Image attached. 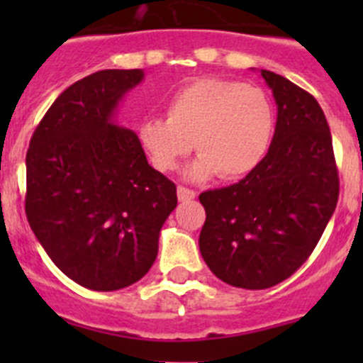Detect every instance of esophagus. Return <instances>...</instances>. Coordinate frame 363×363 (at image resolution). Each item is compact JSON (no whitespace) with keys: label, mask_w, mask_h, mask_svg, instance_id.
<instances>
[{"label":"esophagus","mask_w":363,"mask_h":363,"mask_svg":"<svg viewBox=\"0 0 363 363\" xmlns=\"http://www.w3.org/2000/svg\"><path fill=\"white\" fill-rule=\"evenodd\" d=\"M196 193L193 191V189L189 188H184V186H179L177 188V199L181 200V202H189V200H195Z\"/></svg>","instance_id":"34e87169"}]
</instances>
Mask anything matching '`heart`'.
I'll list each match as a JSON object with an SVG mask.
<instances>
[{
    "instance_id": "heart-1",
    "label": "heart",
    "mask_w": 363,
    "mask_h": 363,
    "mask_svg": "<svg viewBox=\"0 0 363 363\" xmlns=\"http://www.w3.org/2000/svg\"><path fill=\"white\" fill-rule=\"evenodd\" d=\"M164 116L145 119L138 142L161 174L174 170L195 142L200 156L186 170L195 181L218 174L233 181L251 174L274 133V108L265 91L237 80H195L172 94Z\"/></svg>"
}]
</instances>
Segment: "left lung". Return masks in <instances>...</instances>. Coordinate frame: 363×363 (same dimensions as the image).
<instances>
[{"mask_svg":"<svg viewBox=\"0 0 363 363\" xmlns=\"http://www.w3.org/2000/svg\"><path fill=\"white\" fill-rule=\"evenodd\" d=\"M277 105L272 144L237 184L200 195L199 246L216 277L246 290L288 279L311 256L339 199L332 135L313 94L262 69Z\"/></svg>","mask_w":363,"mask_h":363,"instance_id":"8db88e82","label":"left lung"}]
</instances>
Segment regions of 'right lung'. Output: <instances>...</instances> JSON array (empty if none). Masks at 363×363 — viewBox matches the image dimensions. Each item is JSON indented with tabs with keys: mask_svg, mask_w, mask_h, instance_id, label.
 Listing matches in <instances>:
<instances>
[{
	"mask_svg": "<svg viewBox=\"0 0 363 363\" xmlns=\"http://www.w3.org/2000/svg\"><path fill=\"white\" fill-rule=\"evenodd\" d=\"M142 80L144 69L77 80L45 112L26 155L33 233L65 276L94 291L121 290L149 272L177 205L174 182L147 163L133 131L113 123Z\"/></svg>",
	"mask_w": 363,
	"mask_h": 363,
	"instance_id": "add662e5",
	"label": "right lung"
}]
</instances>
